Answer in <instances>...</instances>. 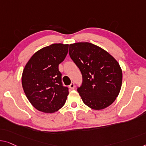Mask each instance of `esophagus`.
Segmentation results:
<instances>
[{"label":"esophagus","mask_w":146,"mask_h":146,"mask_svg":"<svg viewBox=\"0 0 146 146\" xmlns=\"http://www.w3.org/2000/svg\"><path fill=\"white\" fill-rule=\"evenodd\" d=\"M75 88V84H74V82H72V83H71L70 85H69V88L71 89V90H74Z\"/></svg>","instance_id":"esophagus-1"}]
</instances>
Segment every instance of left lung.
I'll list each match as a JSON object with an SVG mask.
<instances>
[{
	"instance_id": "1",
	"label": "left lung",
	"mask_w": 146,
	"mask_h": 146,
	"mask_svg": "<svg viewBox=\"0 0 146 146\" xmlns=\"http://www.w3.org/2000/svg\"><path fill=\"white\" fill-rule=\"evenodd\" d=\"M69 54L82 74V82L77 91L84 104L93 110H100L113 103L123 80L117 60L90 42L71 44Z\"/></svg>"
}]
</instances>
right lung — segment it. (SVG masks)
<instances>
[{
    "mask_svg": "<svg viewBox=\"0 0 146 146\" xmlns=\"http://www.w3.org/2000/svg\"><path fill=\"white\" fill-rule=\"evenodd\" d=\"M69 44H52L35 52L25 66L21 82L33 106L44 113H54L66 103L69 88L63 86L58 66L66 58Z\"/></svg>",
    "mask_w": 146,
    "mask_h": 146,
    "instance_id": "obj_1",
    "label": "right lung"
}]
</instances>
